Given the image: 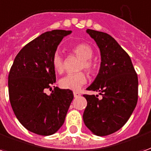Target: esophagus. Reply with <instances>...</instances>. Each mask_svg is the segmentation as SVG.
I'll return each instance as SVG.
<instances>
[{
    "instance_id": "obj_1",
    "label": "esophagus",
    "mask_w": 151,
    "mask_h": 151,
    "mask_svg": "<svg viewBox=\"0 0 151 151\" xmlns=\"http://www.w3.org/2000/svg\"><path fill=\"white\" fill-rule=\"evenodd\" d=\"M80 95H81V94H80L79 92H77V91L73 92V96H74L75 98H78V97H79Z\"/></svg>"
}]
</instances>
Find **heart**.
<instances>
[{
    "label": "heart",
    "instance_id": "heart-1",
    "mask_svg": "<svg viewBox=\"0 0 151 151\" xmlns=\"http://www.w3.org/2000/svg\"><path fill=\"white\" fill-rule=\"evenodd\" d=\"M72 52L77 57L82 60L79 69H85L89 73H93L95 70V65L91 59L93 57L94 52L92 47L87 43H78L73 47ZM53 69L58 73H62L64 71V60L60 53L56 52L53 54L52 58ZM87 82V77L84 72L71 73L63 77L60 80V86L62 89L78 91L85 85Z\"/></svg>",
    "mask_w": 151,
    "mask_h": 151
}]
</instances>
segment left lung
I'll return each instance as SVG.
<instances>
[{"label": "left lung", "instance_id": "8db88e82", "mask_svg": "<svg viewBox=\"0 0 151 151\" xmlns=\"http://www.w3.org/2000/svg\"><path fill=\"white\" fill-rule=\"evenodd\" d=\"M100 50L98 75L86 90L99 95H84L87 106L83 113L86 126L97 136H107L124 125L136 107L138 79L129 56L107 33L87 29Z\"/></svg>", "mask_w": 151, "mask_h": 151}]
</instances>
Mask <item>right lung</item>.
<instances>
[{
    "label": "right lung",
    "mask_w": 151,
    "mask_h": 151,
    "mask_svg": "<svg viewBox=\"0 0 151 151\" xmlns=\"http://www.w3.org/2000/svg\"><path fill=\"white\" fill-rule=\"evenodd\" d=\"M71 31H47L27 45L15 57L9 73V101L19 122L29 131L48 136L65 122L73 99L72 91L55 87L52 58L57 46Z\"/></svg>",
    "instance_id": "obj_1"
}]
</instances>
